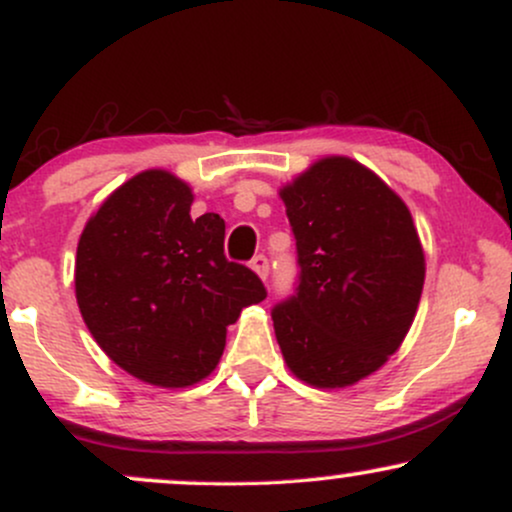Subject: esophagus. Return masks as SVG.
Returning a JSON list of instances; mask_svg holds the SVG:
<instances>
[{"mask_svg":"<svg viewBox=\"0 0 512 512\" xmlns=\"http://www.w3.org/2000/svg\"><path fill=\"white\" fill-rule=\"evenodd\" d=\"M250 267H252V272L260 276V279H267V276H269V260H267V257H264V255H255V257H252Z\"/></svg>","mask_w":512,"mask_h":512,"instance_id":"34e87169","label":"esophagus"}]
</instances>
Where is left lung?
Wrapping results in <instances>:
<instances>
[{
	"mask_svg": "<svg viewBox=\"0 0 512 512\" xmlns=\"http://www.w3.org/2000/svg\"><path fill=\"white\" fill-rule=\"evenodd\" d=\"M298 252V286L272 310L296 378L346 387L407 337L426 262L407 204L361 163L317 161L279 192Z\"/></svg>",
	"mask_w": 512,
	"mask_h": 512,
	"instance_id": "1",
	"label": "left lung"
}]
</instances>
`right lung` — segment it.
<instances>
[{
  "instance_id": "1",
  "label": "right lung",
  "mask_w": 512,
  "mask_h": 512,
  "mask_svg": "<svg viewBox=\"0 0 512 512\" xmlns=\"http://www.w3.org/2000/svg\"><path fill=\"white\" fill-rule=\"evenodd\" d=\"M192 190L144 170L101 204L76 248V303L122 370L158 387L207 378L240 310L267 298L245 264L223 255L219 214L190 216Z\"/></svg>"
}]
</instances>
